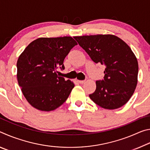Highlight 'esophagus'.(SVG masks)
<instances>
[{
    "label": "esophagus",
    "mask_w": 150,
    "mask_h": 150,
    "mask_svg": "<svg viewBox=\"0 0 150 150\" xmlns=\"http://www.w3.org/2000/svg\"><path fill=\"white\" fill-rule=\"evenodd\" d=\"M78 82L81 83V84H83V83H84L85 82V80H78Z\"/></svg>",
    "instance_id": "1"
}]
</instances>
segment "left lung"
Instances as JSON below:
<instances>
[{
    "instance_id": "1",
    "label": "left lung",
    "mask_w": 150,
    "mask_h": 150,
    "mask_svg": "<svg viewBox=\"0 0 150 150\" xmlns=\"http://www.w3.org/2000/svg\"><path fill=\"white\" fill-rule=\"evenodd\" d=\"M79 45L94 62L105 65V77L96 81L89 95L100 107L113 110L130 100L138 83V63L131 48L118 37L110 34L75 36Z\"/></svg>"
}]
</instances>
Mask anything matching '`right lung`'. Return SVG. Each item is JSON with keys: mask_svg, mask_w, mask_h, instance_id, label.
Returning <instances> with one entry per match:
<instances>
[{"mask_svg": "<svg viewBox=\"0 0 150 150\" xmlns=\"http://www.w3.org/2000/svg\"><path fill=\"white\" fill-rule=\"evenodd\" d=\"M77 44L70 36L40 38L20 55L16 64L18 82L33 107L52 111L67 99L75 85L59 77L56 69H65L63 61Z\"/></svg>", "mask_w": 150, "mask_h": 150, "instance_id": "add662e5", "label": "right lung"}]
</instances>
